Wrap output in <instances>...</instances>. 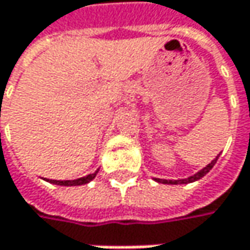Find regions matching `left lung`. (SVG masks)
Segmentation results:
<instances>
[{"label":"left lung","mask_w":250,"mask_h":250,"mask_svg":"<svg viewBox=\"0 0 250 250\" xmlns=\"http://www.w3.org/2000/svg\"><path fill=\"white\" fill-rule=\"evenodd\" d=\"M217 159H219V156L214 159V161H211V164H208L206 168H203L198 174H195L194 176H189L188 179H181V181H167V179H156L158 182H164V184H188V182H194V181H197V179H200V178H203L204 175L207 174L213 167H214V164L217 162Z\"/></svg>","instance_id":"1"}]
</instances>
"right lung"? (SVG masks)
<instances>
[{
    "instance_id": "obj_1",
    "label": "right lung",
    "mask_w": 250,
    "mask_h": 250,
    "mask_svg": "<svg viewBox=\"0 0 250 250\" xmlns=\"http://www.w3.org/2000/svg\"><path fill=\"white\" fill-rule=\"evenodd\" d=\"M97 174H98V171H95L94 174L86 175V176H83V178L74 179V181H56V179H50V181L47 179V181L52 182V184H56V185H66V187H69V185H83V184H88L89 181H92Z\"/></svg>"
}]
</instances>
